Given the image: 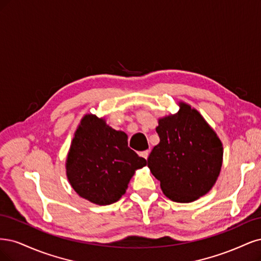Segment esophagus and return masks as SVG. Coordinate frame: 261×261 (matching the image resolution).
<instances>
[{
	"mask_svg": "<svg viewBox=\"0 0 261 261\" xmlns=\"http://www.w3.org/2000/svg\"><path fill=\"white\" fill-rule=\"evenodd\" d=\"M148 154H149V150H148V149H147V150H143V152H141V153H140V156H141V157H143V158L147 159Z\"/></svg>",
	"mask_w": 261,
	"mask_h": 261,
	"instance_id": "34e87169",
	"label": "esophagus"
}]
</instances>
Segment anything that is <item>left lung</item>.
I'll return each instance as SVG.
<instances>
[{
	"label": "left lung",
	"mask_w": 261,
	"mask_h": 261,
	"mask_svg": "<svg viewBox=\"0 0 261 261\" xmlns=\"http://www.w3.org/2000/svg\"><path fill=\"white\" fill-rule=\"evenodd\" d=\"M178 114L159 120V143L147 166L165 195L191 203L214 187L222 165V144L200 114L181 103Z\"/></svg>",
	"instance_id": "1"
}]
</instances>
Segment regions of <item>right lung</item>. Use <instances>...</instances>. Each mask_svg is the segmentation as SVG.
<instances>
[{"label": "right lung", "instance_id": "obj_1", "mask_svg": "<svg viewBox=\"0 0 261 261\" xmlns=\"http://www.w3.org/2000/svg\"><path fill=\"white\" fill-rule=\"evenodd\" d=\"M146 166L128 146V137L94 115H87L75 131L67 158V176L78 194L97 205H111L128 188L134 171Z\"/></svg>", "mask_w": 261, "mask_h": 261}]
</instances>
